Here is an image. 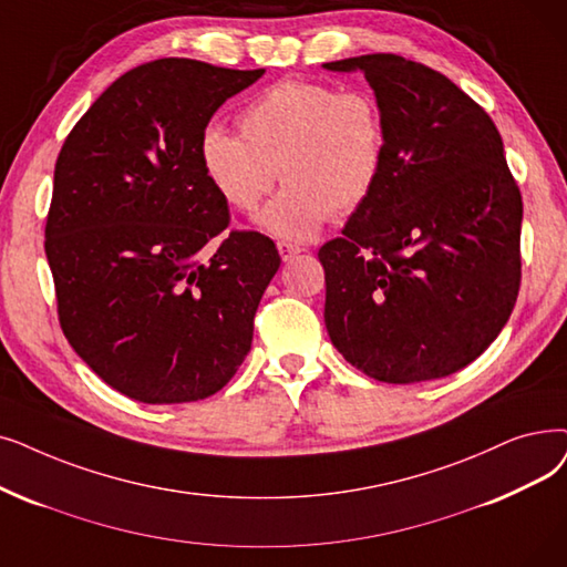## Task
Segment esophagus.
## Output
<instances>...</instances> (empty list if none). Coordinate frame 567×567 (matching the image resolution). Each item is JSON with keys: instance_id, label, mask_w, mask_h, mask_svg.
Wrapping results in <instances>:
<instances>
[{"instance_id": "esophagus-1", "label": "esophagus", "mask_w": 567, "mask_h": 567, "mask_svg": "<svg viewBox=\"0 0 567 567\" xmlns=\"http://www.w3.org/2000/svg\"><path fill=\"white\" fill-rule=\"evenodd\" d=\"M278 252H280L282 261H291L299 252H303V248H301V245H293V243L280 240V243H278Z\"/></svg>"}]
</instances>
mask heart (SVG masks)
<instances>
[{
	"instance_id": "b5f03b06",
	"label": "heart",
	"mask_w": 567,
	"mask_h": 567,
	"mask_svg": "<svg viewBox=\"0 0 567 567\" xmlns=\"http://www.w3.org/2000/svg\"><path fill=\"white\" fill-rule=\"evenodd\" d=\"M386 162V122L363 87L289 79L266 87L240 113V134L213 125L202 164L223 199L252 213L280 178L287 187L259 215L285 240H306L333 217L359 210Z\"/></svg>"
}]
</instances>
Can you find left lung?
<instances>
[{"label":"left lung","mask_w":567,"mask_h":567,"mask_svg":"<svg viewBox=\"0 0 567 567\" xmlns=\"http://www.w3.org/2000/svg\"><path fill=\"white\" fill-rule=\"evenodd\" d=\"M363 71L386 122L384 174L319 248L333 348L368 378H447L498 338L522 282V192L486 111L440 71L391 53Z\"/></svg>","instance_id":"8db88e82"}]
</instances>
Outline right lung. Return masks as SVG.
<instances>
[{
	"instance_id": "right-lung-1",
	"label": "right lung",
	"mask_w": 567,
	"mask_h": 567,
	"mask_svg": "<svg viewBox=\"0 0 567 567\" xmlns=\"http://www.w3.org/2000/svg\"><path fill=\"white\" fill-rule=\"evenodd\" d=\"M264 69L164 58L120 76L66 136L45 219L60 327L125 396L174 405L213 396L248 357L255 312L278 274L276 243L231 231L202 164V136Z\"/></svg>"
}]
</instances>
